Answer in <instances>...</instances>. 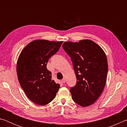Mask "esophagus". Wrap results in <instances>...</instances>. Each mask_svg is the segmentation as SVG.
I'll list each match as a JSON object with an SVG mask.
<instances>
[{
  "label": "esophagus",
  "instance_id": "esophagus-1",
  "mask_svg": "<svg viewBox=\"0 0 127 127\" xmlns=\"http://www.w3.org/2000/svg\"><path fill=\"white\" fill-rule=\"evenodd\" d=\"M65 82H66V81H65V79H64V78H63V79L62 80V82L63 83H65Z\"/></svg>",
  "mask_w": 127,
  "mask_h": 127
}]
</instances>
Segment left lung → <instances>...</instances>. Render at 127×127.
<instances>
[{"mask_svg":"<svg viewBox=\"0 0 127 127\" xmlns=\"http://www.w3.org/2000/svg\"><path fill=\"white\" fill-rule=\"evenodd\" d=\"M63 48L71 59L77 83L70 89L73 100L83 107L97 100L104 89L108 70L106 56L90 40L65 42Z\"/></svg>","mask_w":127,"mask_h":127,"instance_id":"left-lung-1","label":"left lung"}]
</instances>
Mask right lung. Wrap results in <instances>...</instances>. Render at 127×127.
I'll list each match as a JSON object with an SVG mask.
<instances>
[{
  "mask_svg": "<svg viewBox=\"0 0 127 127\" xmlns=\"http://www.w3.org/2000/svg\"><path fill=\"white\" fill-rule=\"evenodd\" d=\"M63 41L35 40L21 51L17 73L21 87L27 97L35 104L45 105L55 98L60 85L52 80L46 65L51 56L58 51Z\"/></svg>",
  "mask_w": 127,
  "mask_h": 127,
  "instance_id": "right-lung-1",
  "label": "right lung"
}]
</instances>
